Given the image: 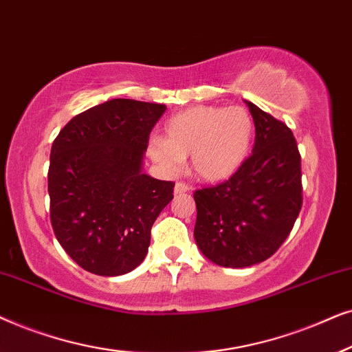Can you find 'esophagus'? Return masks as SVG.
I'll return each instance as SVG.
<instances>
[{
	"label": "esophagus",
	"mask_w": 352,
	"mask_h": 352,
	"mask_svg": "<svg viewBox=\"0 0 352 352\" xmlns=\"http://www.w3.org/2000/svg\"><path fill=\"white\" fill-rule=\"evenodd\" d=\"M190 191V185L185 184V182H177L175 184V195H182Z\"/></svg>",
	"instance_id": "esophagus-1"
}]
</instances>
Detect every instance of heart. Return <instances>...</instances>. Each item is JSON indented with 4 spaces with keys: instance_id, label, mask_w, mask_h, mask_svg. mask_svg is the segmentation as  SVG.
<instances>
[{
    "instance_id": "heart-1",
    "label": "heart",
    "mask_w": 352,
    "mask_h": 352,
    "mask_svg": "<svg viewBox=\"0 0 352 352\" xmlns=\"http://www.w3.org/2000/svg\"><path fill=\"white\" fill-rule=\"evenodd\" d=\"M166 138H154L149 154L167 172H177L191 154V170L198 179H228L250 153L254 124L245 107L196 106L167 120Z\"/></svg>"
}]
</instances>
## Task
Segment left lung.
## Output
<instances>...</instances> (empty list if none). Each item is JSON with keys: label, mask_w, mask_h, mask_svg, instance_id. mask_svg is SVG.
<instances>
[{"label": "left lung", "mask_w": 352, "mask_h": 352, "mask_svg": "<svg viewBox=\"0 0 352 352\" xmlns=\"http://www.w3.org/2000/svg\"><path fill=\"white\" fill-rule=\"evenodd\" d=\"M252 154L228 180L196 190L195 240L222 267L269 259L287 240L302 206L301 154L292 129L252 102Z\"/></svg>", "instance_id": "obj_1"}]
</instances>
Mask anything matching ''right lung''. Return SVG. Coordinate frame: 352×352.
<instances>
[{
	"label": "right lung",
	"mask_w": 352,
	"mask_h": 352,
	"mask_svg": "<svg viewBox=\"0 0 352 352\" xmlns=\"http://www.w3.org/2000/svg\"><path fill=\"white\" fill-rule=\"evenodd\" d=\"M166 104L117 98L80 112L51 146L50 219L64 251L102 277L142 264L173 182L142 173L149 133Z\"/></svg>",
	"instance_id": "obj_1"
}]
</instances>
